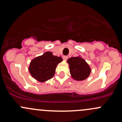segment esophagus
I'll return each instance as SVG.
<instances>
[{
	"mask_svg": "<svg viewBox=\"0 0 122 122\" xmlns=\"http://www.w3.org/2000/svg\"><path fill=\"white\" fill-rule=\"evenodd\" d=\"M68 58V56H63V57H62V58H63L64 60H65V61H66V60H67Z\"/></svg>",
	"mask_w": 122,
	"mask_h": 122,
	"instance_id": "1",
	"label": "esophagus"
}]
</instances>
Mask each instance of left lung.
Segmentation results:
<instances>
[{
  "label": "left lung",
  "mask_w": 122,
  "mask_h": 122,
  "mask_svg": "<svg viewBox=\"0 0 122 122\" xmlns=\"http://www.w3.org/2000/svg\"><path fill=\"white\" fill-rule=\"evenodd\" d=\"M67 62L71 77L76 81H83L89 76L91 69L89 64L81 56L71 57Z\"/></svg>",
  "instance_id": "1"
}]
</instances>
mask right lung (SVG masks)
<instances>
[{
    "label": "right lung",
    "instance_id": "1",
    "mask_svg": "<svg viewBox=\"0 0 122 122\" xmlns=\"http://www.w3.org/2000/svg\"><path fill=\"white\" fill-rule=\"evenodd\" d=\"M62 61L61 57L53 56L50 51L34 58L31 61L29 71L32 77L44 82L54 76L57 65Z\"/></svg>",
    "mask_w": 122,
    "mask_h": 122
}]
</instances>
